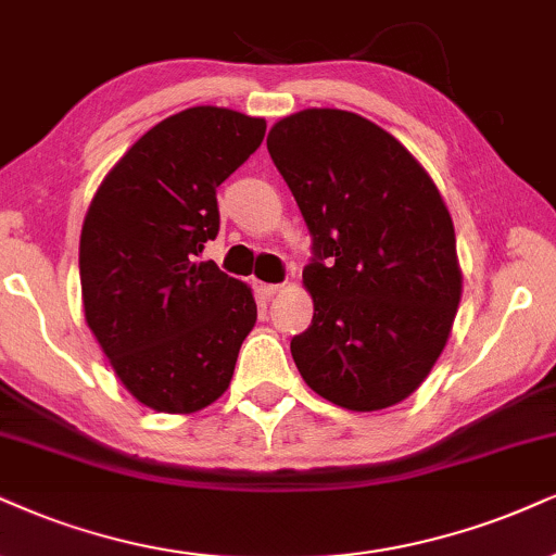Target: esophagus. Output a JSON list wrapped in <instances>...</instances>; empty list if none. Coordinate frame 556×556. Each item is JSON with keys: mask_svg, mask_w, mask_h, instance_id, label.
<instances>
[{"mask_svg": "<svg viewBox=\"0 0 556 556\" xmlns=\"http://www.w3.org/2000/svg\"><path fill=\"white\" fill-rule=\"evenodd\" d=\"M255 289L263 299H270V296H276V293L283 289V286H280V283H255Z\"/></svg>", "mask_w": 556, "mask_h": 556, "instance_id": "obj_1", "label": "esophagus"}]
</instances>
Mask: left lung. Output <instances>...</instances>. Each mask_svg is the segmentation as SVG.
I'll list each match as a JSON object with an SVG mask.
<instances>
[{
	"instance_id": "1",
	"label": "left lung",
	"mask_w": 556,
	"mask_h": 556,
	"mask_svg": "<svg viewBox=\"0 0 556 556\" xmlns=\"http://www.w3.org/2000/svg\"><path fill=\"white\" fill-rule=\"evenodd\" d=\"M267 152L314 237V317L291 340L301 379L353 413L400 404L441 358L462 301L441 190L392 134L334 108L280 118Z\"/></svg>"
}]
</instances>
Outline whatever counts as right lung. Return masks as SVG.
<instances>
[{"label": "right lung", "instance_id": "obj_1", "mask_svg": "<svg viewBox=\"0 0 556 556\" xmlns=\"http://www.w3.org/2000/svg\"><path fill=\"white\" fill-rule=\"evenodd\" d=\"M265 118L198 105L147 131L100 182L79 239L87 327L143 407L190 415L235 376L252 289L201 263L216 188L263 143Z\"/></svg>", "mask_w": 556, "mask_h": 556}]
</instances>
